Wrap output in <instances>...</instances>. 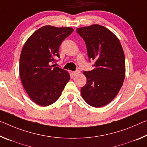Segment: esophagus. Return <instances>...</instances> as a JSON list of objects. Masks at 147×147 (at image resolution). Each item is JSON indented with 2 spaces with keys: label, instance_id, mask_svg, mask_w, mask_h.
<instances>
[{
  "label": "esophagus",
  "instance_id": "1",
  "mask_svg": "<svg viewBox=\"0 0 147 147\" xmlns=\"http://www.w3.org/2000/svg\"><path fill=\"white\" fill-rule=\"evenodd\" d=\"M80 73V71H76L72 72V74H73V75H74V76H77L78 74H79Z\"/></svg>",
  "mask_w": 147,
  "mask_h": 147
}]
</instances>
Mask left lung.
I'll return each instance as SVG.
<instances>
[{
    "instance_id": "left-lung-1",
    "label": "left lung",
    "mask_w": 147,
    "mask_h": 147,
    "mask_svg": "<svg viewBox=\"0 0 147 147\" xmlns=\"http://www.w3.org/2000/svg\"><path fill=\"white\" fill-rule=\"evenodd\" d=\"M85 41L89 60L95 68L84 71L86 84L81 88L82 98L89 105L101 107L119 92L125 73V56L120 42L115 34L102 25L77 28Z\"/></svg>"
}]
</instances>
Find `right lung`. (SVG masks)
<instances>
[{"instance_id": "1", "label": "right lung", "mask_w": 147, "mask_h": 147, "mask_svg": "<svg viewBox=\"0 0 147 147\" xmlns=\"http://www.w3.org/2000/svg\"><path fill=\"white\" fill-rule=\"evenodd\" d=\"M73 31L71 27L46 25L27 39L21 52L20 75L28 95L38 105L55 102L69 82L68 72L55 65L63 41Z\"/></svg>"}]
</instances>
